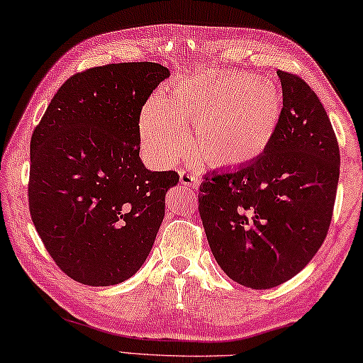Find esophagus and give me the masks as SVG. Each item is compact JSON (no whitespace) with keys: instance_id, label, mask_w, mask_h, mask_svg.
Wrapping results in <instances>:
<instances>
[{"instance_id":"1","label":"esophagus","mask_w":363,"mask_h":363,"mask_svg":"<svg viewBox=\"0 0 363 363\" xmlns=\"http://www.w3.org/2000/svg\"><path fill=\"white\" fill-rule=\"evenodd\" d=\"M180 183H182V185L188 186V188H191V189H198L199 178H198V175L194 174V172L183 169V170H180Z\"/></svg>"}]
</instances>
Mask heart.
Listing matches in <instances>:
<instances>
[{
    "instance_id": "obj_1",
    "label": "heart",
    "mask_w": 363,
    "mask_h": 363,
    "mask_svg": "<svg viewBox=\"0 0 363 363\" xmlns=\"http://www.w3.org/2000/svg\"><path fill=\"white\" fill-rule=\"evenodd\" d=\"M283 94L275 82L247 72L196 74L175 83L167 103L152 99L140 117L147 156L169 162L188 147L217 167H236L262 156L277 133Z\"/></svg>"
}]
</instances>
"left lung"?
<instances>
[{"instance_id":"8db88e82","label":"left lung","mask_w":363,"mask_h":363,"mask_svg":"<svg viewBox=\"0 0 363 363\" xmlns=\"http://www.w3.org/2000/svg\"><path fill=\"white\" fill-rule=\"evenodd\" d=\"M277 75L283 114L269 147L246 165L206 175L198 194L217 264L252 289L275 288L311 262L340 180V146L315 91L296 74Z\"/></svg>"}]
</instances>
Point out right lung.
<instances>
[{
	"instance_id": "obj_1",
	"label": "right lung",
	"mask_w": 363,
	"mask_h": 363,
	"mask_svg": "<svg viewBox=\"0 0 363 363\" xmlns=\"http://www.w3.org/2000/svg\"><path fill=\"white\" fill-rule=\"evenodd\" d=\"M169 69L122 62L62 83L30 140L28 209L48 254L72 280L111 286L150 254L180 177L140 159V116Z\"/></svg>"
}]
</instances>
